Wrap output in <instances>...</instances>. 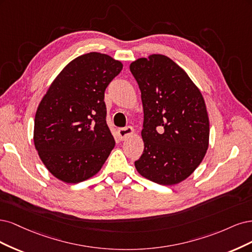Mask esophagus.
Listing matches in <instances>:
<instances>
[{
	"label": "esophagus",
	"mask_w": 252,
	"mask_h": 252,
	"mask_svg": "<svg viewBox=\"0 0 252 252\" xmlns=\"http://www.w3.org/2000/svg\"><path fill=\"white\" fill-rule=\"evenodd\" d=\"M134 133V128L132 126H126V127H120L117 131V135L120 140H125L126 138Z\"/></svg>",
	"instance_id": "1"
}]
</instances>
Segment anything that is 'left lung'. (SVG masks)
I'll use <instances>...</instances> for the list:
<instances>
[{
    "instance_id": "1",
    "label": "left lung",
    "mask_w": 252,
    "mask_h": 252,
    "mask_svg": "<svg viewBox=\"0 0 252 252\" xmlns=\"http://www.w3.org/2000/svg\"><path fill=\"white\" fill-rule=\"evenodd\" d=\"M141 91L144 150L135 161L147 179L175 185L189 178L209 144V119L199 88L179 64L152 54L129 64Z\"/></svg>"
}]
</instances>
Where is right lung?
I'll list each match as a JSON object with an SVG mask.
<instances>
[{
    "label": "right lung",
    "instance_id": "obj_1",
    "mask_svg": "<svg viewBox=\"0 0 252 252\" xmlns=\"http://www.w3.org/2000/svg\"><path fill=\"white\" fill-rule=\"evenodd\" d=\"M123 63L98 52L71 61L50 85L34 118L40 160L59 180L79 183L99 172L114 137L105 121L104 91Z\"/></svg>",
    "mask_w": 252,
    "mask_h": 252
}]
</instances>
